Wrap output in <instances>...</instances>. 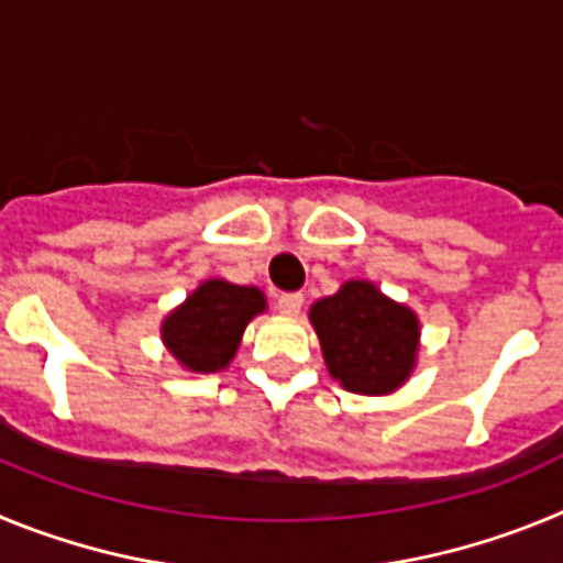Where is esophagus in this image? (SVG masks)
<instances>
[{"mask_svg": "<svg viewBox=\"0 0 563 563\" xmlns=\"http://www.w3.org/2000/svg\"><path fill=\"white\" fill-rule=\"evenodd\" d=\"M301 305H305V296H301V292H282V296H278V312H282V316H298V312H301Z\"/></svg>", "mask_w": 563, "mask_h": 563, "instance_id": "obj_1", "label": "esophagus"}]
</instances>
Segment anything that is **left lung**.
I'll return each mask as SVG.
<instances>
[{
	"label": "left lung",
	"mask_w": 563,
	"mask_h": 563,
	"mask_svg": "<svg viewBox=\"0 0 563 563\" xmlns=\"http://www.w3.org/2000/svg\"><path fill=\"white\" fill-rule=\"evenodd\" d=\"M327 369L346 391L389 395L409 380L420 346V321L372 282L352 278L310 307Z\"/></svg>",
	"instance_id": "obj_1"
}]
</instances>
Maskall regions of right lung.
<instances>
[{"instance_id": "add662e5", "label": "right lung", "mask_w": 563, "mask_h": 563, "mask_svg": "<svg viewBox=\"0 0 563 563\" xmlns=\"http://www.w3.org/2000/svg\"><path fill=\"white\" fill-rule=\"evenodd\" d=\"M265 310V292L258 287L208 278L177 310L168 312L161 335L180 366L208 375L225 369L236 355L251 318Z\"/></svg>"}]
</instances>
